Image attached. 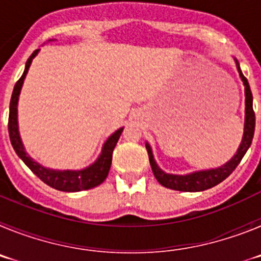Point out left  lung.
I'll return each instance as SVG.
<instances>
[{"label": "left lung", "instance_id": "1", "mask_svg": "<svg viewBox=\"0 0 261 261\" xmlns=\"http://www.w3.org/2000/svg\"><path fill=\"white\" fill-rule=\"evenodd\" d=\"M237 62V68H238L239 75H241L242 81L244 84V93H246V120H244V133L243 140L239 146L238 151L230 159L226 165L221 166L218 168H213V170H206V171H199L193 172L190 175H171L163 172L161 168L156 166L155 161H154L153 153H151L150 146L146 144V150L149 154V161H150L151 170L155 176L156 180L162 184L166 188L175 191H181V192H199V191L209 190L212 187L220 184L223 181L226 177L229 176L232 171H234L237 166L241 163L242 158L244 156L246 151L248 150V147L251 146L253 138V132H255V112H253L252 107V93H251L250 85H248L247 78L244 77L242 73L241 68H239L238 61Z\"/></svg>", "mask_w": 261, "mask_h": 261}]
</instances>
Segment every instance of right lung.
<instances>
[{
  "label": "right lung",
  "mask_w": 261,
  "mask_h": 261,
  "mask_svg": "<svg viewBox=\"0 0 261 261\" xmlns=\"http://www.w3.org/2000/svg\"><path fill=\"white\" fill-rule=\"evenodd\" d=\"M39 49H35L32 52L31 56L29 57L26 62V68L23 71L22 77L17 81V84L14 86L13 94H11L10 99V111H9V136H10V141L13 145L14 150L18 154L23 162L26 163L27 167L31 170L36 176L40 179L41 181H44L49 187L55 188L57 191H62V192H78V191H86L91 190L94 187H98L99 184H102L107 177L108 171L111 168V163H112V153L116 146L117 141H119L123 128H120L119 130L114 133L108 138L106 144L103 145L102 154L96 159V162L91 165L90 167L81 170V171H56V170H50V168H45L43 166L35 162L34 159L30 158L27 153L24 151L22 141H20L19 133H18V121H17V105H18V96H19L20 89H22L23 80L26 77L27 71H29L30 65H31L32 59L38 55Z\"/></svg>",
  "instance_id": "1"
}]
</instances>
